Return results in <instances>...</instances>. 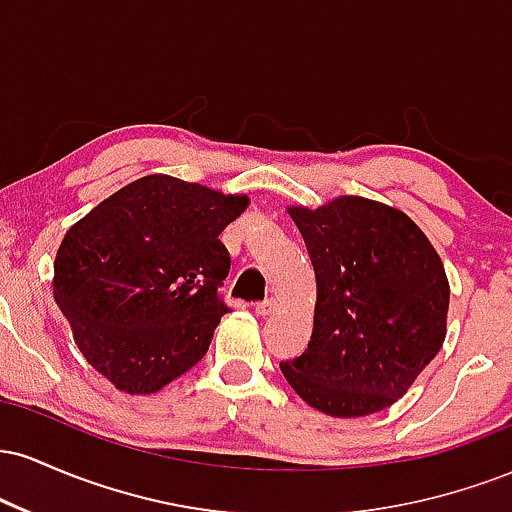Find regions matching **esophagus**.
Returning a JSON list of instances; mask_svg holds the SVG:
<instances>
[{"label": "esophagus", "mask_w": 512, "mask_h": 512, "mask_svg": "<svg viewBox=\"0 0 512 512\" xmlns=\"http://www.w3.org/2000/svg\"><path fill=\"white\" fill-rule=\"evenodd\" d=\"M276 308H279L276 298H267V301H262V303L255 305V313L262 315V317H267V315H274Z\"/></svg>", "instance_id": "1"}]
</instances>
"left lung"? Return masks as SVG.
<instances>
[{"label": "left lung", "instance_id": "obj_1", "mask_svg": "<svg viewBox=\"0 0 512 512\" xmlns=\"http://www.w3.org/2000/svg\"><path fill=\"white\" fill-rule=\"evenodd\" d=\"M315 269L308 349L281 363L305 404L337 419L407 395L448 334L450 284L426 233L402 209L342 195L289 207Z\"/></svg>", "mask_w": 512, "mask_h": 512}]
</instances>
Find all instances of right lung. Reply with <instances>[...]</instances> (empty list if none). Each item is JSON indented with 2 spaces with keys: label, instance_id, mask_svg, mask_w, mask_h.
<instances>
[{
  "label": "right lung",
  "instance_id": "right-lung-1",
  "mask_svg": "<svg viewBox=\"0 0 512 512\" xmlns=\"http://www.w3.org/2000/svg\"><path fill=\"white\" fill-rule=\"evenodd\" d=\"M248 195L146 175L64 236L52 293L88 366L127 395H154L207 354L228 308L216 289L231 257L221 231Z\"/></svg>",
  "mask_w": 512,
  "mask_h": 512
}]
</instances>
